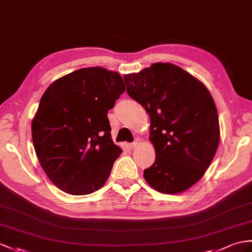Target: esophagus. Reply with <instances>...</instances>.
I'll list each match as a JSON object with an SVG mask.
<instances>
[{
	"instance_id": "34e87169",
	"label": "esophagus",
	"mask_w": 252,
	"mask_h": 252,
	"mask_svg": "<svg viewBox=\"0 0 252 252\" xmlns=\"http://www.w3.org/2000/svg\"><path fill=\"white\" fill-rule=\"evenodd\" d=\"M140 142H141L140 139H139V138H137V139H134V141H133L132 143H130V144H129V146L131 147V149H134V147H137V146L140 144Z\"/></svg>"
}]
</instances>
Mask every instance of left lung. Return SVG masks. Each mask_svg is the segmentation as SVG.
I'll list each match as a JSON object with an SVG mask.
<instances>
[{"instance_id": "obj_1", "label": "left lung", "mask_w": 252, "mask_h": 252, "mask_svg": "<svg viewBox=\"0 0 252 252\" xmlns=\"http://www.w3.org/2000/svg\"><path fill=\"white\" fill-rule=\"evenodd\" d=\"M126 91L151 119L154 164L144 179L161 193L193 186L210 167L219 145L218 112L205 85L181 67L155 63L125 75Z\"/></svg>"}]
</instances>
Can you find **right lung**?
Segmentation results:
<instances>
[{"mask_svg": "<svg viewBox=\"0 0 252 252\" xmlns=\"http://www.w3.org/2000/svg\"><path fill=\"white\" fill-rule=\"evenodd\" d=\"M124 92L120 73L98 66L72 71L46 90L32 138L41 168L61 190L84 195L105 185L122 153L107 114Z\"/></svg>", "mask_w": 252, "mask_h": 252, "instance_id": "add662e5", "label": "right lung"}]
</instances>
